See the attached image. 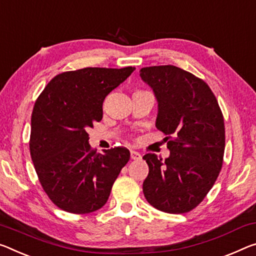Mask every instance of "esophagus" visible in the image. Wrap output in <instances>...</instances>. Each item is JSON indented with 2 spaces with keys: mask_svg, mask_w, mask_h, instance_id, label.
<instances>
[{
  "mask_svg": "<svg viewBox=\"0 0 256 256\" xmlns=\"http://www.w3.org/2000/svg\"><path fill=\"white\" fill-rule=\"evenodd\" d=\"M130 154H131V160H140V158H141L140 152H136V150H131V152H130Z\"/></svg>",
  "mask_w": 256,
  "mask_h": 256,
  "instance_id": "34e87169",
  "label": "esophagus"
}]
</instances>
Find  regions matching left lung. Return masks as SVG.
I'll return each instance as SVG.
<instances>
[{
	"label": "left lung",
	"instance_id": "left-lung-1",
	"mask_svg": "<svg viewBox=\"0 0 256 256\" xmlns=\"http://www.w3.org/2000/svg\"><path fill=\"white\" fill-rule=\"evenodd\" d=\"M140 77L155 94L156 128L168 136L170 150L164 160L155 154L144 156L149 166L144 197L163 212H189L204 200L221 171L226 144L221 109L208 85L179 67H144Z\"/></svg>",
	"mask_w": 256,
	"mask_h": 256
}]
</instances>
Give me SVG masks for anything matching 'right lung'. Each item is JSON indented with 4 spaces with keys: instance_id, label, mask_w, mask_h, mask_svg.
Instances as JSON below:
<instances>
[{
    "instance_id": "right-lung-1",
    "label": "right lung",
    "mask_w": 256,
    "mask_h": 256,
    "mask_svg": "<svg viewBox=\"0 0 256 256\" xmlns=\"http://www.w3.org/2000/svg\"><path fill=\"white\" fill-rule=\"evenodd\" d=\"M136 68L66 72L54 77L32 114L30 156L48 198L66 212L91 213L106 204L130 160L128 149L92 150L86 130L102 118V102Z\"/></svg>"
}]
</instances>
